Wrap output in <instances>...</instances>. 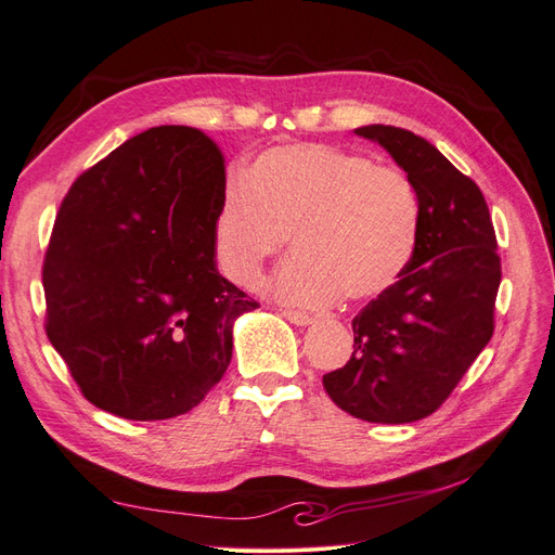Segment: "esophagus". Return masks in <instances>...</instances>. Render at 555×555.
Returning a JSON list of instances; mask_svg holds the SVG:
<instances>
[{
    "label": "esophagus",
    "instance_id": "obj_1",
    "mask_svg": "<svg viewBox=\"0 0 555 555\" xmlns=\"http://www.w3.org/2000/svg\"><path fill=\"white\" fill-rule=\"evenodd\" d=\"M282 317L284 319H289L292 324H296V326H308V324H312L314 322V317L312 314H308V312H298V310H282Z\"/></svg>",
    "mask_w": 555,
    "mask_h": 555
}]
</instances>
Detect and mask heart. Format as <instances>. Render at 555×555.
I'll list each match as a JSON object with an SVG mask.
<instances>
[{
	"label": "heart",
	"instance_id": "obj_1",
	"mask_svg": "<svg viewBox=\"0 0 555 555\" xmlns=\"http://www.w3.org/2000/svg\"><path fill=\"white\" fill-rule=\"evenodd\" d=\"M422 198L391 166L326 143L268 147L229 180L212 220L220 273L255 287L263 263L292 241L271 292L284 304L324 308L389 292L422 238Z\"/></svg>",
	"mask_w": 555,
	"mask_h": 555
}]
</instances>
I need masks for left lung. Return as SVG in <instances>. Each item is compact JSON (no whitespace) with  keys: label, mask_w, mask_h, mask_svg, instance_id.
I'll list each match as a JSON object with an SVG mask.
<instances>
[{"label":"left lung","mask_w":555,"mask_h":555,"mask_svg":"<svg viewBox=\"0 0 555 555\" xmlns=\"http://www.w3.org/2000/svg\"><path fill=\"white\" fill-rule=\"evenodd\" d=\"M357 133L408 173L424 222L405 275L354 317V351L324 375V389L363 422L410 424L440 410L491 340L502 278L495 229L477 182L426 139L389 125Z\"/></svg>","instance_id":"obj_1"}]
</instances>
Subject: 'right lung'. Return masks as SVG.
I'll return each instance as SVG.
<instances>
[{
	"label": "right lung",
	"mask_w": 555,
	"mask_h": 555,
	"mask_svg": "<svg viewBox=\"0 0 555 555\" xmlns=\"http://www.w3.org/2000/svg\"><path fill=\"white\" fill-rule=\"evenodd\" d=\"M224 190L217 143L164 125L115 147L66 192L41 271L46 335L99 410L173 418L222 379L233 319L259 308L215 266Z\"/></svg>",
	"instance_id": "1"
}]
</instances>
